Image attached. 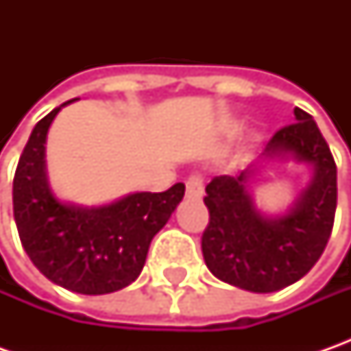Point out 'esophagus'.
<instances>
[{
  "label": "esophagus",
  "mask_w": 351,
  "mask_h": 351,
  "mask_svg": "<svg viewBox=\"0 0 351 351\" xmlns=\"http://www.w3.org/2000/svg\"><path fill=\"white\" fill-rule=\"evenodd\" d=\"M185 189H187V197L189 199H201L203 193H205V182L199 173H193L187 178L185 182Z\"/></svg>",
  "instance_id": "esophagus-1"
}]
</instances>
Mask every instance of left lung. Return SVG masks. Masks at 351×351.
<instances>
[{
    "label": "left lung",
    "instance_id": "1",
    "mask_svg": "<svg viewBox=\"0 0 351 351\" xmlns=\"http://www.w3.org/2000/svg\"><path fill=\"white\" fill-rule=\"evenodd\" d=\"M295 123L279 128L263 156L295 158L313 166V180L287 215L265 217L248 193L252 166L240 176H217L205 187L209 224L201 238L210 274L254 293H274L311 271L328 244L338 185L336 162L313 117L295 107Z\"/></svg>",
    "mask_w": 351,
    "mask_h": 351
}]
</instances>
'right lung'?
I'll list each match as a JSON object with an SVG mask.
<instances>
[{
    "label": "right lung",
    "instance_id": "obj_1",
    "mask_svg": "<svg viewBox=\"0 0 351 351\" xmlns=\"http://www.w3.org/2000/svg\"><path fill=\"white\" fill-rule=\"evenodd\" d=\"M52 109L33 128L13 178V217L27 256L52 283L82 295L123 289L141 276L150 242L180 205L185 185L162 193H132L103 207L56 199L45 168Z\"/></svg>",
    "mask_w": 351,
    "mask_h": 351
}]
</instances>
